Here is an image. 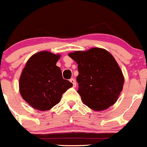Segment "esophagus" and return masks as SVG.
I'll list each match as a JSON object with an SVG mask.
<instances>
[{
    "instance_id": "34e87169",
    "label": "esophagus",
    "mask_w": 147,
    "mask_h": 147,
    "mask_svg": "<svg viewBox=\"0 0 147 147\" xmlns=\"http://www.w3.org/2000/svg\"><path fill=\"white\" fill-rule=\"evenodd\" d=\"M70 82H71V83H72L73 84V86L74 87H76V80H74V79H71V80H70Z\"/></svg>"
}]
</instances>
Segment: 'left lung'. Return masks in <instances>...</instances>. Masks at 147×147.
Listing matches in <instances>:
<instances>
[{
  "label": "left lung",
  "instance_id": "8db88e82",
  "mask_svg": "<svg viewBox=\"0 0 147 147\" xmlns=\"http://www.w3.org/2000/svg\"><path fill=\"white\" fill-rule=\"evenodd\" d=\"M68 56L78 64L77 93L83 103L96 111L114 105L122 91L124 79L112 54L103 49L93 48Z\"/></svg>",
  "mask_w": 147,
  "mask_h": 147
}]
</instances>
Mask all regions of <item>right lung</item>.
I'll list each match as a JSON object with an SVG mask.
<instances>
[{
	"mask_svg": "<svg viewBox=\"0 0 147 147\" xmlns=\"http://www.w3.org/2000/svg\"><path fill=\"white\" fill-rule=\"evenodd\" d=\"M60 55L40 51L27 61L19 80L23 98L33 108L45 111L57 105L62 94L73 86L64 80L60 67L56 65Z\"/></svg>",
	"mask_w": 147,
	"mask_h": 147,
	"instance_id": "obj_1",
	"label": "right lung"
}]
</instances>
